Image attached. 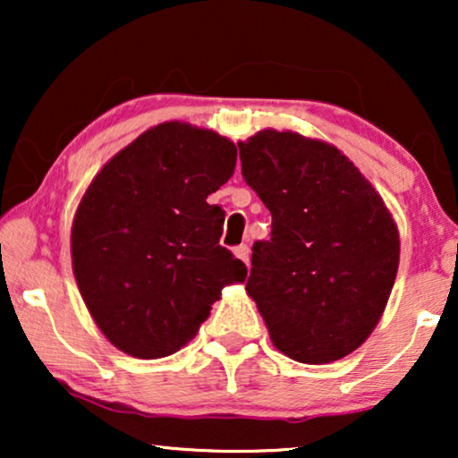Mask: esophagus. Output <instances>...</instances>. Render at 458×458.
Segmentation results:
<instances>
[{
    "label": "esophagus",
    "mask_w": 458,
    "mask_h": 458,
    "mask_svg": "<svg viewBox=\"0 0 458 458\" xmlns=\"http://www.w3.org/2000/svg\"><path fill=\"white\" fill-rule=\"evenodd\" d=\"M235 256L248 265V262H250V248L248 246H237L235 248Z\"/></svg>",
    "instance_id": "esophagus-1"
}]
</instances>
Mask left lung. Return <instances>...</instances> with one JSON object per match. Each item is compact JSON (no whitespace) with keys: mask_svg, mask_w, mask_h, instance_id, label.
<instances>
[{"mask_svg":"<svg viewBox=\"0 0 458 458\" xmlns=\"http://www.w3.org/2000/svg\"><path fill=\"white\" fill-rule=\"evenodd\" d=\"M242 174L273 216L248 296L273 346L306 365L354 352L384 315L400 235L384 198L327 141L262 129L237 143Z\"/></svg>","mask_w":458,"mask_h":458,"instance_id":"8db88e82","label":"left lung"}]
</instances>
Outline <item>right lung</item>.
I'll list each match as a JSON object with an SVG mask.
<instances>
[{
	"label": "right lung",
	"mask_w": 458,
	"mask_h": 458,
	"mask_svg": "<svg viewBox=\"0 0 458 458\" xmlns=\"http://www.w3.org/2000/svg\"><path fill=\"white\" fill-rule=\"evenodd\" d=\"M235 162L227 137L171 121L112 156L85 190L71 229L72 273L91 318L124 354H174L223 287L246 281V265L218 243L225 212L208 202Z\"/></svg>",
	"instance_id": "add662e5"
}]
</instances>
